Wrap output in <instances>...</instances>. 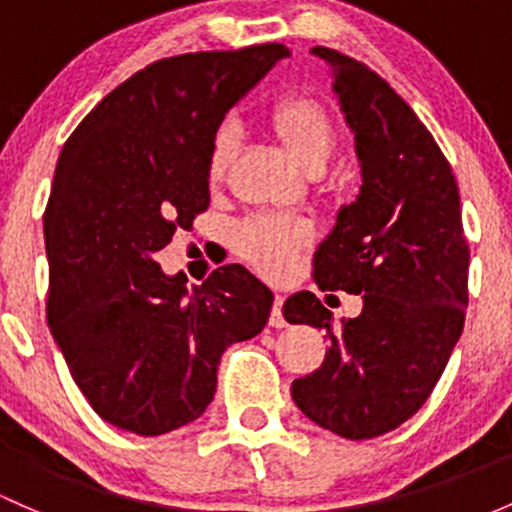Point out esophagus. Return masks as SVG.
Here are the masks:
<instances>
[{"instance_id":"34e87169","label":"esophagus","mask_w":512,"mask_h":512,"mask_svg":"<svg viewBox=\"0 0 512 512\" xmlns=\"http://www.w3.org/2000/svg\"><path fill=\"white\" fill-rule=\"evenodd\" d=\"M283 302H285V298L283 295H276V300H273V310H271V320H268V324H271V327H276V329H280V327H285V317H283Z\"/></svg>"}]
</instances>
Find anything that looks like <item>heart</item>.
Instances as JSON below:
<instances>
[{
    "label": "heart",
    "mask_w": 512,
    "mask_h": 512,
    "mask_svg": "<svg viewBox=\"0 0 512 512\" xmlns=\"http://www.w3.org/2000/svg\"><path fill=\"white\" fill-rule=\"evenodd\" d=\"M266 122L273 136L288 148L293 161L310 173L320 170L337 146V129H334L332 117L322 104L310 97H285L268 112ZM232 156L234 136L229 131H219L207 153V183H222ZM234 239L236 251L251 266L266 276L280 278L293 268L295 258L312 244L315 227L307 219L258 214L236 227Z\"/></svg>",
    "instance_id": "obj_1"
}]
</instances>
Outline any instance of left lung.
Segmentation results:
<instances>
[{
    "instance_id": "left-lung-1",
    "label": "left lung",
    "mask_w": 512,
    "mask_h": 512,
    "mask_svg": "<svg viewBox=\"0 0 512 512\" xmlns=\"http://www.w3.org/2000/svg\"><path fill=\"white\" fill-rule=\"evenodd\" d=\"M332 68V90L354 131L361 190L315 251L320 290L361 295L354 320L320 298L290 295V324L327 332L322 366L293 381L295 405L346 439L403 425L430 398L464 329L469 244L452 166L415 112L359 60L315 46Z\"/></svg>"
}]
</instances>
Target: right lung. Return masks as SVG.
Returning <instances> with one entry per match:
<instances>
[{
  "label": "right lung",
  "instance_id": "obj_1",
  "mask_svg": "<svg viewBox=\"0 0 512 512\" xmlns=\"http://www.w3.org/2000/svg\"><path fill=\"white\" fill-rule=\"evenodd\" d=\"M290 51L163 58L114 87L70 134L43 214L48 327L92 410L158 437L197 420L224 349L266 327L273 293L239 263L202 285L158 251L210 205L207 153L224 114Z\"/></svg>",
  "mask_w": 512,
  "mask_h": 512
}]
</instances>
